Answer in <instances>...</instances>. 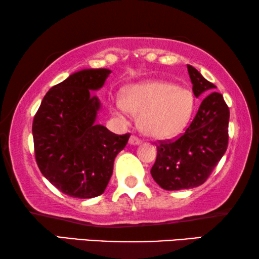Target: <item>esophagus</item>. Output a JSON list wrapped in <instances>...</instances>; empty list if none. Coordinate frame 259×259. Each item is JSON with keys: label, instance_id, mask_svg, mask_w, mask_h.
Wrapping results in <instances>:
<instances>
[{"label": "esophagus", "instance_id": "1", "mask_svg": "<svg viewBox=\"0 0 259 259\" xmlns=\"http://www.w3.org/2000/svg\"><path fill=\"white\" fill-rule=\"evenodd\" d=\"M128 143H130L131 145H133V146H137V145H140V144H141V140H140V139H138L137 137L132 136V137L130 138Z\"/></svg>", "mask_w": 259, "mask_h": 259}]
</instances>
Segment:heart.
<instances>
[{
	"label": "heart",
	"mask_w": 259,
	"mask_h": 259,
	"mask_svg": "<svg viewBox=\"0 0 259 259\" xmlns=\"http://www.w3.org/2000/svg\"><path fill=\"white\" fill-rule=\"evenodd\" d=\"M193 95L189 90L165 81H150L128 88L122 100L113 102L119 118L127 112L138 116L145 136L166 139L182 132L193 112Z\"/></svg>",
	"instance_id": "b5f03b06"
}]
</instances>
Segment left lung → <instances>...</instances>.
<instances>
[{"mask_svg":"<svg viewBox=\"0 0 259 259\" xmlns=\"http://www.w3.org/2000/svg\"><path fill=\"white\" fill-rule=\"evenodd\" d=\"M187 70L196 98L215 88L194 67L187 65ZM229 119L223 95L211 92L201 101L185 133L175 141H160L157 146V159L151 168L155 183L164 190L176 191L193 189L206 182L228 148Z\"/></svg>","mask_w":259,"mask_h":259,"instance_id":"left-lung-1","label":"left lung"}]
</instances>
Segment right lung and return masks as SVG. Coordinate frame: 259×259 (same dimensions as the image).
<instances>
[{"label": "right lung", "instance_id": "right-lung-1", "mask_svg": "<svg viewBox=\"0 0 259 259\" xmlns=\"http://www.w3.org/2000/svg\"><path fill=\"white\" fill-rule=\"evenodd\" d=\"M111 70L82 69L52 87L34 116L35 159L45 178L73 198L105 192L116 154L130 133L118 136L98 125L101 104L92 91L104 86Z\"/></svg>", "mask_w": 259, "mask_h": 259}]
</instances>
